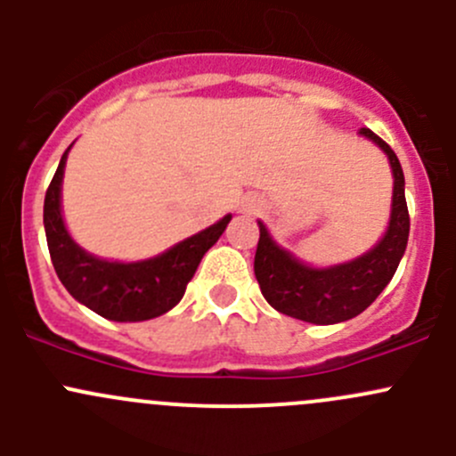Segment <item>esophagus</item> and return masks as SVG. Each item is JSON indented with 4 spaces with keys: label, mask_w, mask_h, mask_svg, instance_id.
Here are the masks:
<instances>
[{
    "label": "esophagus",
    "mask_w": 456,
    "mask_h": 456,
    "mask_svg": "<svg viewBox=\"0 0 456 456\" xmlns=\"http://www.w3.org/2000/svg\"><path fill=\"white\" fill-rule=\"evenodd\" d=\"M242 209H245V211H256L257 209V200H247L245 205H242Z\"/></svg>",
    "instance_id": "esophagus-1"
}]
</instances>
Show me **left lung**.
Masks as SVG:
<instances>
[{
    "mask_svg": "<svg viewBox=\"0 0 456 456\" xmlns=\"http://www.w3.org/2000/svg\"><path fill=\"white\" fill-rule=\"evenodd\" d=\"M362 134L375 141L388 154L395 176L393 214L379 245L357 260L333 269H311L280 249L260 224L254 271L262 296L275 311L311 324H338L369 309L386 284L393 280L408 245L411 216L403 194V172L397 154L375 132L364 127Z\"/></svg>",
    "mask_w": 456,
    "mask_h": 456,
    "instance_id": "8db88e82",
    "label": "left lung"
}]
</instances>
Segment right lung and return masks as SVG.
Masks as SVG:
<instances>
[{"label":"right lung","mask_w":456,"mask_h":456,"mask_svg":"<svg viewBox=\"0 0 456 456\" xmlns=\"http://www.w3.org/2000/svg\"><path fill=\"white\" fill-rule=\"evenodd\" d=\"M68 150L63 151L44 200L45 240L61 284L87 309L114 322H141L167 314L181 302L202 256L223 236L232 216H224L220 223L187 238L154 260L132 265L99 260L72 242L61 218L59 191Z\"/></svg>","instance_id":"add662e5"}]
</instances>
